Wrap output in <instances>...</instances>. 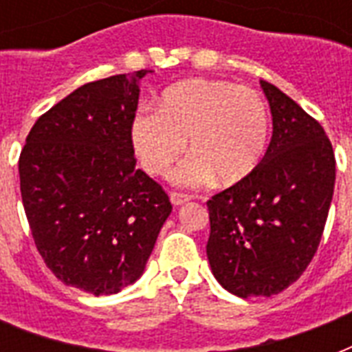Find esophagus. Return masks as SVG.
Segmentation results:
<instances>
[{
	"label": "esophagus",
	"mask_w": 352,
	"mask_h": 352,
	"mask_svg": "<svg viewBox=\"0 0 352 352\" xmlns=\"http://www.w3.org/2000/svg\"><path fill=\"white\" fill-rule=\"evenodd\" d=\"M170 201L173 206H181V204L188 203L190 201V197L188 195H184V193H177V192H171L170 193Z\"/></svg>",
	"instance_id": "34e87169"
}]
</instances>
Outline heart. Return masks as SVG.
Wrapping results in <instances>:
<instances>
[{"label": "heart", "instance_id": "1", "mask_svg": "<svg viewBox=\"0 0 352 352\" xmlns=\"http://www.w3.org/2000/svg\"><path fill=\"white\" fill-rule=\"evenodd\" d=\"M270 138V115L257 91L226 80L190 78L170 85L155 111L133 118L131 142L149 175H166L188 146L192 153L171 173L182 188L212 179L234 186L256 171Z\"/></svg>", "mask_w": 352, "mask_h": 352}]
</instances>
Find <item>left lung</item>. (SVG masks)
I'll use <instances>...</instances> for the list:
<instances>
[{
    "instance_id": "left-lung-1",
    "label": "left lung",
    "mask_w": 352,
    "mask_h": 352,
    "mask_svg": "<svg viewBox=\"0 0 352 352\" xmlns=\"http://www.w3.org/2000/svg\"><path fill=\"white\" fill-rule=\"evenodd\" d=\"M272 113L267 153L248 179L210 199V268L228 292L278 294L305 272L333 201L336 160L320 122L261 80Z\"/></svg>"
}]
</instances>
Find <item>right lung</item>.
Wrapping results in <instances>:
<instances>
[{"instance_id": "add662e5", "label": "right lung", "mask_w": 352, "mask_h": 352, "mask_svg": "<svg viewBox=\"0 0 352 352\" xmlns=\"http://www.w3.org/2000/svg\"><path fill=\"white\" fill-rule=\"evenodd\" d=\"M148 69L85 84L30 129L19 190L36 248L65 285L95 296L142 276L171 214L160 184L137 170L131 124Z\"/></svg>"}]
</instances>
